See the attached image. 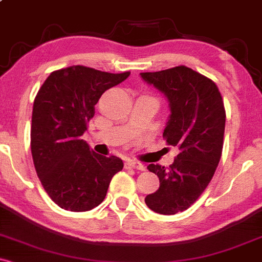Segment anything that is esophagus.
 Segmentation results:
<instances>
[{"label":"esophagus","instance_id":"esophagus-1","mask_svg":"<svg viewBox=\"0 0 262 262\" xmlns=\"http://www.w3.org/2000/svg\"><path fill=\"white\" fill-rule=\"evenodd\" d=\"M126 167L133 168V169H137V170H144L145 169V167L143 166L142 163H139V162H133V161H129L128 163H126Z\"/></svg>","mask_w":262,"mask_h":262}]
</instances>
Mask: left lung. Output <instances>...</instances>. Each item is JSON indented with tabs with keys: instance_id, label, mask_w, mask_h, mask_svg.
I'll return each mask as SVG.
<instances>
[{
	"instance_id": "left-lung-1",
	"label": "left lung",
	"mask_w": 262,
	"mask_h": 262,
	"mask_svg": "<svg viewBox=\"0 0 262 262\" xmlns=\"http://www.w3.org/2000/svg\"><path fill=\"white\" fill-rule=\"evenodd\" d=\"M140 76L168 99L170 114L163 138L180 150L168 168L148 166L158 176L159 188L145 203L157 213L176 214L196 202L216 172L224 147V100L211 79L187 66Z\"/></svg>"
}]
</instances>
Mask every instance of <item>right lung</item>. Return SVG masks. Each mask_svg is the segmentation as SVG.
I'll list each match as a JSON object with an SVG mask.
<instances>
[{
    "mask_svg": "<svg viewBox=\"0 0 262 262\" xmlns=\"http://www.w3.org/2000/svg\"><path fill=\"white\" fill-rule=\"evenodd\" d=\"M129 75L76 65L52 71L38 90L32 109V159L43 189L59 207L93 210L105 198L113 176L123 169L122 159L96 154L81 137L103 93Z\"/></svg>",
    "mask_w": 262,
    "mask_h": 262,
    "instance_id": "obj_1",
    "label": "right lung"
}]
</instances>
